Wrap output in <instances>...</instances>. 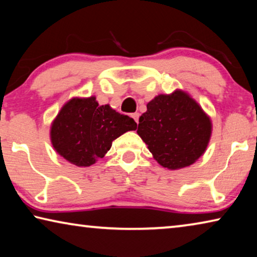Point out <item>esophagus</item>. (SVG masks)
I'll return each instance as SVG.
<instances>
[{
    "label": "esophagus",
    "instance_id": "obj_1",
    "mask_svg": "<svg viewBox=\"0 0 257 257\" xmlns=\"http://www.w3.org/2000/svg\"><path fill=\"white\" fill-rule=\"evenodd\" d=\"M132 116H133V118L135 119V121H136V122L138 123V120H139V113H138V112H135V113H133Z\"/></svg>",
    "mask_w": 257,
    "mask_h": 257
}]
</instances>
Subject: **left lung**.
<instances>
[{
	"mask_svg": "<svg viewBox=\"0 0 257 257\" xmlns=\"http://www.w3.org/2000/svg\"><path fill=\"white\" fill-rule=\"evenodd\" d=\"M211 132L210 118L182 90L152 99L137 129L154 159L171 170L188 167L201 158Z\"/></svg>",
	"mask_w": 257,
	"mask_h": 257,
	"instance_id": "left-lung-1",
	"label": "left lung"
}]
</instances>
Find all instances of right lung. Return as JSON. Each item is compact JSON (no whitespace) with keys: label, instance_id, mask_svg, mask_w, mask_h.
Wrapping results in <instances>:
<instances>
[{"label":"right lung","instance_id":"add662e5","mask_svg":"<svg viewBox=\"0 0 257 257\" xmlns=\"http://www.w3.org/2000/svg\"><path fill=\"white\" fill-rule=\"evenodd\" d=\"M136 128L133 118L110 105H98L94 96L76 97L64 104L52 123L51 141L69 162L89 167L104 158L114 139Z\"/></svg>","mask_w":257,"mask_h":257}]
</instances>
